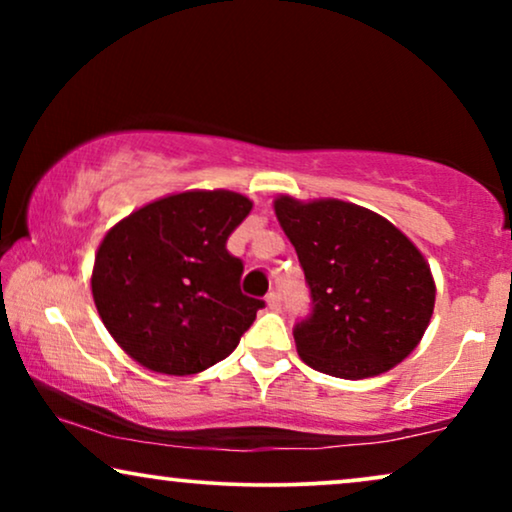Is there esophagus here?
Instances as JSON below:
<instances>
[{
  "mask_svg": "<svg viewBox=\"0 0 512 512\" xmlns=\"http://www.w3.org/2000/svg\"><path fill=\"white\" fill-rule=\"evenodd\" d=\"M265 305H268V310L277 312L279 307H282V298H279V293L277 291H270L268 296H265Z\"/></svg>",
  "mask_w": 512,
  "mask_h": 512,
  "instance_id": "1",
  "label": "esophagus"
}]
</instances>
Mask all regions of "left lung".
Returning a JSON list of instances; mask_svg holds the SVG:
<instances>
[{
	"instance_id": "left-lung-1",
	"label": "left lung",
	"mask_w": 512,
	"mask_h": 512,
	"mask_svg": "<svg viewBox=\"0 0 512 512\" xmlns=\"http://www.w3.org/2000/svg\"><path fill=\"white\" fill-rule=\"evenodd\" d=\"M312 293L296 349L319 373L363 380L387 373L419 345L436 282L415 244L384 216L335 198H275Z\"/></svg>"
}]
</instances>
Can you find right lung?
I'll return each instance as SVG.
<instances>
[{
    "label": "right lung",
    "mask_w": 512,
    "mask_h": 512,
    "mask_svg": "<svg viewBox=\"0 0 512 512\" xmlns=\"http://www.w3.org/2000/svg\"><path fill=\"white\" fill-rule=\"evenodd\" d=\"M254 207L233 191H184L107 230L90 289L102 324L130 359L195 375L233 352L263 300L240 291L244 265L226 242Z\"/></svg>",
    "instance_id": "1"
}]
</instances>
